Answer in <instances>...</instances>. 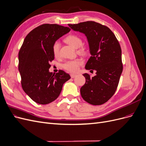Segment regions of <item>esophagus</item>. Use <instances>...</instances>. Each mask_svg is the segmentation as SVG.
Returning a JSON list of instances; mask_svg holds the SVG:
<instances>
[{
    "label": "esophagus",
    "instance_id": "esophagus-1",
    "mask_svg": "<svg viewBox=\"0 0 146 146\" xmlns=\"http://www.w3.org/2000/svg\"><path fill=\"white\" fill-rule=\"evenodd\" d=\"M77 76V74H70V77H71V78H75V77H76Z\"/></svg>",
    "mask_w": 146,
    "mask_h": 146
}]
</instances>
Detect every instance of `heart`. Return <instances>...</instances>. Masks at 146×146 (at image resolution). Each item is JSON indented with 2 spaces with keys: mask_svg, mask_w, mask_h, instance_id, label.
Instances as JSON below:
<instances>
[{
  "mask_svg": "<svg viewBox=\"0 0 146 146\" xmlns=\"http://www.w3.org/2000/svg\"><path fill=\"white\" fill-rule=\"evenodd\" d=\"M65 42H67L74 48H78L77 52L80 55H86L88 53V48L83 46L82 39L77 35L70 34L66 36L64 39ZM60 43L58 41H55L52 46V52L55 57L58 58L60 56ZM83 64V61L81 60L77 59L74 60H69L66 61L63 65L62 67L64 69L68 72H75L78 70L79 67Z\"/></svg>",
  "mask_w": 146,
  "mask_h": 146,
  "instance_id": "heart-1",
  "label": "heart"
}]
</instances>
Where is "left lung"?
<instances>
[{"label": "left lung", "mask_w": 146, "mask_h": 146, "mask_svg": "<svg viewBox=\"0 0 146 146\" xmlns=\"http://www.w3.org/2000/svg\"><path fill=\"white\" fill-rule=\"evenodd\" d=\"M68 25L85 34L91 54L85 68L96 70L92 77L89 74H83L86 82L80 89L82 98L91 105L104 104L115 93L122 72L120 44L111 30L94 21Z\"/></svg>", "instance_id": "8db88e82"}]
</instances>
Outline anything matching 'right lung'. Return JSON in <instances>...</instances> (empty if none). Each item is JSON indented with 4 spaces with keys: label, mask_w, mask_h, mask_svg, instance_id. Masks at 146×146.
<instances>
[{
    "label": "right lung",
    "mask_w": 146,
    "mask_h": 146,
    "mask_svg": "<svg viewBox=\"0 0 146 146\" xmlns=\"http://www.w3.org/2000/svg\"><path fill=\"white\" fill-rule=\"evenodd\" d=\"M70 29L58 24H44L26 36L19 52L18 69L24 92L35 102L46 105L58 98L63 84L70 78L62 70L49 72L54 60L52 46Z\"/></svg>",
    "instance_id": "1"
}]
</instances>
